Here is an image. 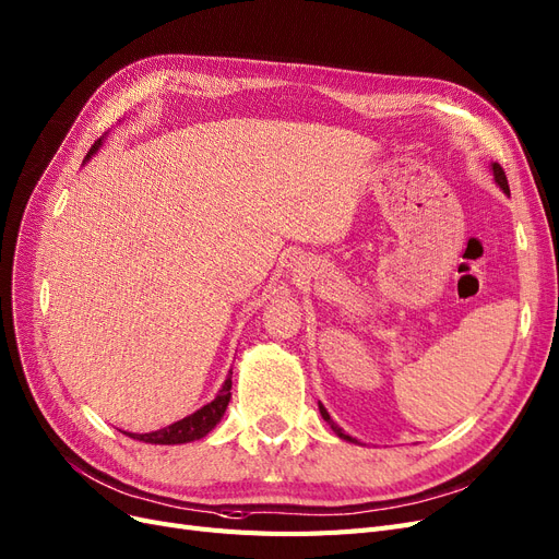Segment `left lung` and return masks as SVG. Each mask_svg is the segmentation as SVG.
I'll return each mask as SVG.
<instances>
[{"label":"left lung","instance_id":"8db88e82","mask_svg":"<svg viewBox=\"0 0 559 559\" xmlns=\"http://www.w3.org/2000/svg\"><path fill=\"white\" fill-rule=\"evenodd\" d=\"M492 177H495V183H498L504 193H509V181H507V175H504V170H502V165H500V163H492ZM320 415H322V419H324L329 426H332V430L336 432V436H338L341 440H347V442H357L355 438L345 436L343 428H338V426L332 421V417H329V412L324 409V405H322V403H320Z\"/></svg>","mask_w":559,"mask_h":559}]
</instances>
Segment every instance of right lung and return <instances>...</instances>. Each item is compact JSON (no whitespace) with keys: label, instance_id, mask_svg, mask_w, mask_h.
Returning <instances> with one entry per match:
<instances>
[{"label":"right lung","instance_id":"1","mask_svg":"<svg viewBox=\"0 0 559 559\" xmlns=\"http://www.w3.org/2000/svg\"><path fill=\"white\" fill-rule=\"evenodd\" d=\"M100 142H103V138H98V140L92 144V150H90V154H87L85 160H90L92 154L98 152ZM230 389H233V370H230V373H227L223 386L218 389L216 399H214L212 403H206L204 407H200L198 412H193V415L183 417L181 421H175V424L165 426V428H160V430H154V432H142V436H140V432H127V430H123V436H129V438L140 440V442H150V444H183V442L200 440V438H204L206 432H210V430L221 421V417L225 415V407H227V403H230V396H233Z\"/></svg>","mask_w":559,"mask_h":559}]
</instances>
